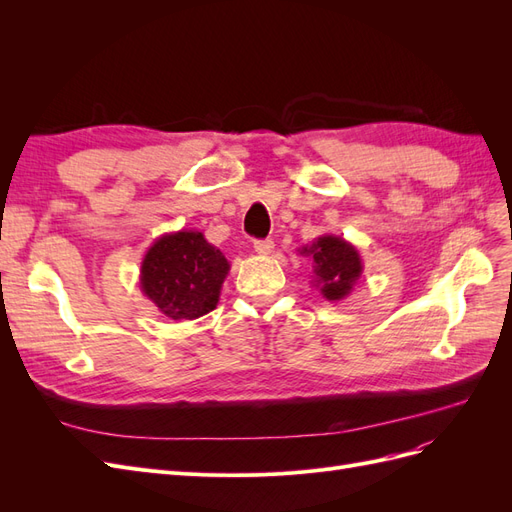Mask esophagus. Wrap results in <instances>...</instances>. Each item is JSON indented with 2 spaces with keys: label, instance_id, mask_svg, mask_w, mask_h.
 Listing matches in <instances>:
<instances>
[{
  "label": "esophagus",
  "instance_id": "obj_1",
  "mask_svg": "<svg viewBox=\"0 0 512 512\" xmlns=\"http://www.w3.org/2000/svg\"><path fill=\"white\" fill-rule=\"evenodd\" d=\"M275 243L271 239H262V241H254V252L260 254V256H267L273 252Z\"/></svg>",
  "mask_w": 512,
  "mask_h": 512
}]
</instances>
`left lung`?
I'll return each instance as SVG.
<instances>
[{
  "label": "left lung",
  "instance_id": "obj_1",
  "mask_svg": "<svg viewBox=\"0 0 512 512\" xmlns=\"http://www.w3.org/2000/svg\"><path fill=\"white\" fill-rule=\"evenodd\" d=\"M299 252L314 260L312 284L327 301H344L361 280L363 258L359 250L342 237L322 235L312 241V245H303Z\"/></svg>",
  "mask_w": 512,
  "mask_h": 512
}]
</instances>
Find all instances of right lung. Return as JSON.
Here are the masks:
<instances>
[{
	"label": "right lung",
	"mask_w": 512,
	"mask_h": 512,
	"mask_svg": "<svg viewBox=\"0 0 512 512\" xmlns=\"http://www.w3.org/2000/svg\"><path fill=\"white\" fill-rule=\"evenodd\" d=\"M230 271L203 232L181 228L158 237L141 262V290L170 320H194L220 301Z\"/></svg>",
	"instance_id": "add662e5"
}]
</instances>
